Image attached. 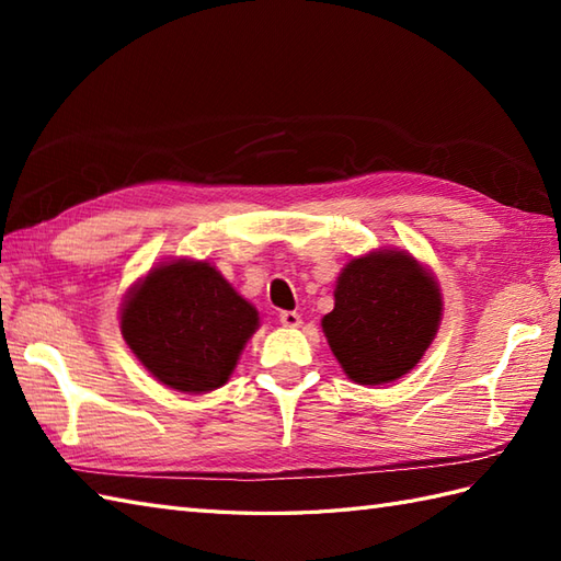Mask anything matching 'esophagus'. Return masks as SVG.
Instances as JSON below:
<instances>
[{"label":"esophagus","instance_id":"34e87169","mask_svg":"<svg viewBox=\"0 0 561 561\" xmlns=\"http://www.w3.org/2000/svg\"><path fill=\"white\" fill-rule=\"evenodd\" d=\"M279 323L284 328H299L301 325V316L296 311H282L279 313Z\"/></svg>","mask_w":561,"mask_h":561}]
</instances>
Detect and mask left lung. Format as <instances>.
Masks as SVG:
<instances>
[{"mask_svg": "<svg viewBox=\"0 0 561 561\" xmlns=\"http://www.w3.org/2000/svg\"><path fill=\"white\" fill-rule=\"evenodd\" d=\"M438 320L440 294L434 277L410 253L380 250L344 267L323 330L354 383L380 386L416 366Z\"/></svg>", "mask_w": 561, "mask_h": 561, "instance_id": "obj_1", "label": "left lung"}]
</instances>
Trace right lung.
<instances>
[{"mask_svg":"<svg viewBox=\"0 0 561 561\" xmlns=\"http://www.w3.org/2000/svg\"><path fill=\"white\" fill-rule=\"evenodd\" d=\"M123 337L163 386L209 392L229 380L257 311L209 262H163L129 296Z\"/></svg>","mask_w":561,"mask_h":561,"instance_id":"add662e5","label":"right lung"}]
</instances>
